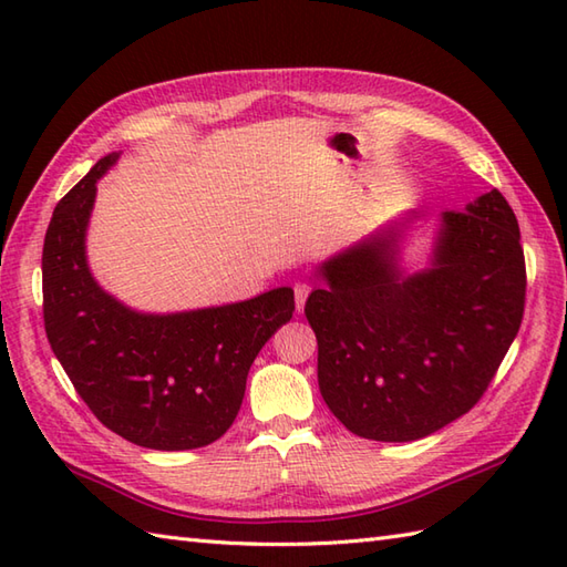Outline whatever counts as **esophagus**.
Here are the masks:
<instances>
[{
	"instance_id": "obj_1",
	"label": "esophagus",
	"mask_w": 567,
	"mask_h": 567,
	"mask_svg": "<svg viewBox=\"0 0 567 567\" xmlns=\"http://www.w3.org/2000/svg\"><path fill=\"white\" fill-rule=\"evenodd\" d=\"M309 292H311V287H309L307 282H297V285H295V302H297V311H299V315H302V309H305V302H307Z\"/></svg>"
}]
</instances>
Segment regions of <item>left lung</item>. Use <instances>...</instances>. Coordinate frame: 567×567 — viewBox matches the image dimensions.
I'll list each match as a JSON object with an SVG mask.
<instances>
[{
    "label": "left lung",
    "instance_id": "left-lung-1",
    "mask_svg": "<svg viewBox=\"0 0 567 567\" xmlns=\"http://www.w3.org/2000/svg\"><path fill=\"white\" fill-rule=\"evenodd\" d=\"M404 226L321 262L305 305L323 402L370 441L424 439L470 412L524 317L519 224L499 189L441 214L424 270L400 268Z\"/></svg>",
    "mask_w": 567,
    "mask_h": 567
}]
</instances>
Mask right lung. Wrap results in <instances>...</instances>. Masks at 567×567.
I'll use <instances>...</instances> for the list:
<instances>
[{"instance_id": "right-lung-1", "label": "right lung", "mask_w": 567, "mask_h": 567, "mask_svg": "<svg viewBox=\"0 0 567 567\" xmlns=\"http://www.w3.org/2000/svg\"><path fill=\"white\" fill-rule=\"evenodd\" d=\"M110 153L58 202L43 244V321L60 365L106 429L153 451L221 439L244 402L252 360L292 319V287L246 302L143 315L104 292L84 252Z\"/></svg>"}]
</instances>
